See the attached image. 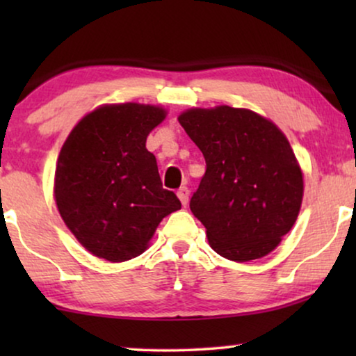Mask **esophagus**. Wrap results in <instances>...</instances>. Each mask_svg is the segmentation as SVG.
<instances>
[{
	"mask_svg": "<svg viewBox=\"0 0 356 356\" xmlns=\"http://www.w3.org/2000/svg\"><path fill=\"white\" fill-rule=\"evenodd\" d=\"M178 197H179V201H181V204L183 206H186L188 204V201H189V189L186 188V186H181L178 189Z\"/></svg>",
	"mask_w": 356,
	"mask_h": 356,
	"instance_id": "1",
	"label": "esophagus"
}]
</instances>
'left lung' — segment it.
<instances>
[{
    "instance_id": "obj_1",
    "label": "left lung",
    "mask_w": 356,
    "mask_h": 356,
    "mask_svg": "<svg viewBox=\"0 0 356 356\" xmlns=\"http://www.w3.org/2000/svg\"><path fill=\"white\" fill-rule=\"evenodd\" d=\"M206 159L191 212L212 250L245 262L269 254L298 217L303 175L284 133L254 111L193 108L179 115Z\"/></svg>"
}]
</instances>
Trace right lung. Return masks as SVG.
<instances>
[{"mask_svg":"<svg viewBox=\"0 0 356 356\" xmlns=\"http://www.w3.org/2000/svg\"><path fill=\"white\" fill-rule=\"evenodd\" d=\"M163 118L159 106L105 105L84 116L63 145L55 172L58 211L97 257L123 262L143 254L160 220L181 209L145 149Z\"/></svg>","mask_w":356,"mask_h":356,"instance_id":"1","label":"right lung"}]
</instances>
